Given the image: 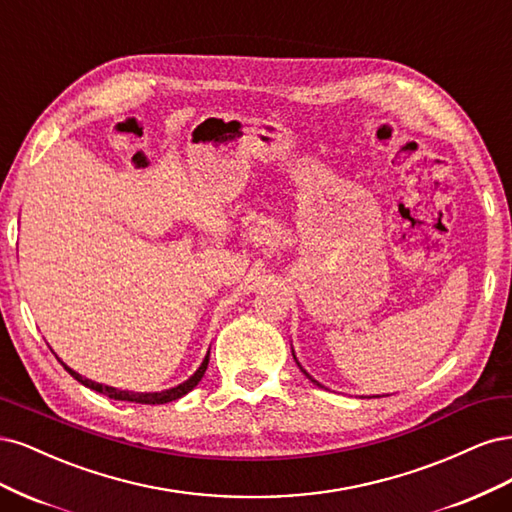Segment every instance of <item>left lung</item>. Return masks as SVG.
Instances as JSON below:
<instances>
[{"instance_id": "1", "label": "left lung", "mask_w": 512, "mask_h": 512, "mask_svg": "<svg viewBox=\"0 0 512 512\" xmlns=\"http://www.w3.org/2000/svg\"><path fill=\"white\" fill-rule=\"evenodd\" d=\"M291 353H293V359H295V364H298V366H300V361H298V357H295V351H293V349H291ZM300 370H302V372H304V374H306V376L310 378V381H312V383H315L317 387H323V385H321V383H317V381H315V378H312V376H310V374H308V372H306V370H304L302 366H300Z\"/></svg>"}]
</instances>
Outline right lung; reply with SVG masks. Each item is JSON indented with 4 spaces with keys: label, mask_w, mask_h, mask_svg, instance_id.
<instances>
[{
    "label": "right lung",
    "mask_w": 512,
    "mask_h": 512,
    "mask_svg": "<svg viewBox=\"0 0 512 512\" xmlns=\"http://www.w3.org/2000/svg\"><path fill=\"white\" fill-rule=\"evenodd\" d=\"M208 357H210V351L206 353V357H204V361L200 364V368H197V370L187 378V381H183V383L176 385V387H170V389L148 391V393L125 391V389H117V387H110V385L95 383V381H91V378H85L82 374L74 372L70 366H65L59 357H57V359L61 361V366H63L65 370H68L80 385H85V387H89V389H93V391H97V393H104V395H108V398H112V400L136 402V404H168V402H172V400L183 398V395H187L197 383L202 381V376H204V372H206V368H208Z\"/></svg>",
    "instance_id": "right-lung-1"
}]
</instances>
